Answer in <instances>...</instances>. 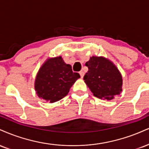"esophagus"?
Listing matches in <instances>:
<instances>
[{
  "instance_id": "obj_1",
  "label": "esophagus",
  "mask_w": 149,
  "mask_h": 149,
  "mask_svg": "<svg viewBox=\"0 0 149 149\" xmlns=\"http://www.w3.org/2000/svg\"><path fill=\"white\" fill-rule=\"evenodd\" d=\"M79 73H80V77H81L82 78H83L84 75H85V73H84V71H80V72H79Z\"/></svg>"
}]
</instances>
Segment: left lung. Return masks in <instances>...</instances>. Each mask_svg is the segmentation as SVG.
Listing matches in <instances>:
<instances>
[{
	"mask_svg": "<svg viewBox=\"0 0 149 149\" xmlns=\"http://www.w3.org/2000/svg\"><path fill=\"white\" fill-rule=\"evenodd\" d=\"M85 65L88 67L83 79L94 96L112 100L122 91L121 73L111 61L103 57L92 56Z\"/></svg>",
	"mask_w": 149,
	"mask_h": 149,
	"instance_id": "obj_1",
	"label": "left lung"
}]
</instances>
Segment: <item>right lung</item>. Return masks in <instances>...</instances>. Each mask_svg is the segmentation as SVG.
<instances>
[{"instance_id":"1","label":"right lung","mask_w":149,"mask_h":149,"mask_svg":"<svg viewBox=\"0 0 149 149\" xmlns=\"http://www.w3.org/2000/svg\"><path fill=\"white\" fill-rule=\"evenodd\" d=\"M79 78V73H73L71 66L66 64L61 56L49 58L37 73L35 89L39 98L52 103L67 96Z\"/></svg>"}]
</instances>
